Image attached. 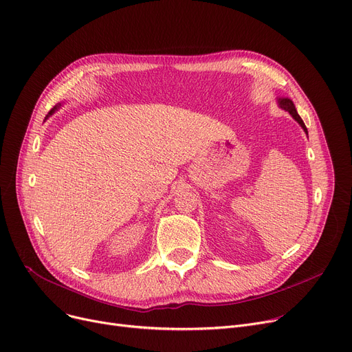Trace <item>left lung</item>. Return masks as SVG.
Returning a JSON list of instances; mask_svg holds the SVG:
<instances>
[{
    "instance_id": "left-lung-1",
    "label": "left lung",
    "mask_w": 352,
    "mask_h": 352,
    "mask_svg": "<svg viewBox=\"0 0 352 352\" xmlns=\"http://www.w3.org/2000/svg\"><path fill=\"white\" fill-rule=\"evenodd\" d=\"M279 104H280V108H283L285 111H287L290 115H292V116L295 118V120H298V124L303 128V131L308 133V129H307V126H305L302 118L298 115V112H296V109H295L294 102L290 100V99H279Z\"/></svg>"
}]
</instances>
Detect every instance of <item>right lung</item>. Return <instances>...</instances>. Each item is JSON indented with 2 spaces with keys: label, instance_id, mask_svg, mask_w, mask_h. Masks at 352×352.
<instances>
[{
  "label": "right lung",
  "instance_id": "obj_1",
  "mask_svg": "<svg viewBox=\"0 0 352 352\" xmlns=\"http://www.w3.org/2000/svg\"><path fill=\"white\" fill-rule=\"evenodd\" d=\"M53 111H54V109H52V111H50V115H52V113H53Z\"/></svg>",
  "mask_w": 352,
  "mask_h": 352
}]
</instances>
